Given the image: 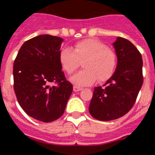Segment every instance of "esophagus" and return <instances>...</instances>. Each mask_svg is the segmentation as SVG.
I'll list each match as a JSON object with an SVG mask.
<instances>
[{
	"mask_svg": "<svg viewBox=\"0 0 155 155\" xmlns=\"http://www.w3.org/2000/svg\"><path fill=\"white\" fill-rule=\"evenodd\" d=\"M73 90H74V92H77V91H81V90H82V88L77 87V86H74V87H73Z\"/></svg>",
	"mask_w": 155,
	"mask_h": 155,
	"instance_id": "esophagus-1",
	"label": "esophagus"
}]
</instances>
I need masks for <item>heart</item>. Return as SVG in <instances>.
Listing matches in <instances>:
<instances>
[{"instance_id":"heart-1","label":"heart","mask_w":155,"mask_h":155,"mask_svg":"<svg viewBox=\"0 0 155 155\" xmlns=\"http://www.w3.org/2000/svg\"><path fill=\"white\" fill-rule=\"evenodd\" d=\"M61 69L71 74L81 63L84 68L71 78L76 86L94 84L97 79L101 82L108 81L114 74L117 65V55L113 50L101 41L88 39L74 45L73 50L63 49L59 54Z\"/></svg>"}]
</instances>
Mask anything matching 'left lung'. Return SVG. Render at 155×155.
<instances>
[{
	"label": "left lung",
	"instance_id": "8db88e82",
	"mask_svg": "<svg viewBox=\"0 0 155 155\" xmlns=\"http://www.w3.org/2000/svg\"><path fill=\"white\" fill-rule=\"evenodd\" d=\"M117 66L104 87H95L89 111L101 121L116 120L127 114L135 103L143 84V60L140 51L130 41L117 37L113 43Z\"/></svg>",
	"mask_w": 155,
	"mask_h": 155
}]
</instances>
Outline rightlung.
I'll use <instances>...</instances> for the list:
<instances>
[{"instance_id":"obj_1","label":"right lung","mask_w":155,"mask_h":155,"mask_svg":"<svg viewBox=\"0 0 155 155\" xmlns=\"http://www.w3.org/2000/svg\"><path fill=\"white\" fill-rule=\"evenodd\" d=\"M63 39L41 35L22 45L13 65L14 91L29 116L45 123L64 114L73 85L59 62ZM52 83L58 85L51 87Z\"/></svg>"}]
</instances>
